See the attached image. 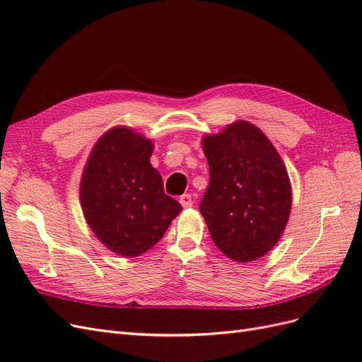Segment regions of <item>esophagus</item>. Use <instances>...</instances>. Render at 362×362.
Here are the masks:
<instances>
[{
	"label": "esophagus",
	"mask_w": 362,
	"mask_h": 362,
	"mask_svg": "<svg viewBox=\"0 0 362 362\" xmlns=\"http://www.w3.org/2000/svg\"><path fill=\"white\" fill-rule=\"evenodd\" d=\"M180 202L184 208H190L193 205V201H192V196L189 193H185L182 196H180Z\"/></svg>",
	"instance_id": "esophagus-1"
}]
</instances>
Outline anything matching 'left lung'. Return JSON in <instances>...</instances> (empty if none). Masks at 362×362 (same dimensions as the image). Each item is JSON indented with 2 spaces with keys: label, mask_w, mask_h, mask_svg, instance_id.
I'll use <instances>...</instances> for the list:
<instances>
[{
  "label": "left lung",
  "mask_w": 362,
  "mask_h": 362,
  "mask_svg": "<svg viewBox=\"0 0 362 362\" xmlns=\"http://www.w3.org/2000/svg\"><path fill=\"white\" fill-rule=\"evenodd\" d=\"M210 184L199 204L214 245L238 262L266 255L291 210V187L275 146L254 124L238 120L205 136Z\"/></svg>",
  "instance_id": "obj_1"
}]
</instances>
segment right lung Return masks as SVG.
<instances>
[{"instance_id":"1","label":"right lung","mask_w":362,"mask_h":362,"mask_svg":"<svg viewBox=\"0 0 362 362\" xmlns=\"http://www.w3.org/2000/svg\"><path fill=\"white\" fill-rule=\"evenodd\" d=\"M151 140L115 127L96 141L81 177L80 199L100 242L122 257H139L157 245L182 206L164 193L152 168Z\"/></svg>"}]
</instances>
